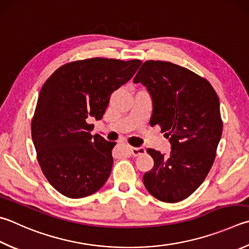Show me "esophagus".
<instances>
[{"instance_id": "esophagus-1", "label": "esophagus", "mask_w": 249, "mask_h": 249, "mask_svg": "<svg viewBox=\"0 0 249 249\" xmlns=\"http://www.w3.org/2000/svg\"><path fill=\"white\" fill-rule=\"evenodd\" d=\"M129 150H130V153H132L134 157H138V156H142V155H144V153H146V149L142 148V147H138V148L130 147Z\"/></svg>"}]
</instances>
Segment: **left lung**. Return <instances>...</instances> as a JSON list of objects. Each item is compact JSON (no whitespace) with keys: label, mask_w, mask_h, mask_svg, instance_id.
Returning <instances> with one entry per match:
<instances>
[{"label":"left lung","mask_w":249,"mask_h":249,"mask_svg":"<svg viewBox=\"0 0 249 249\" xmlns=\"http://www.w3.org/2000/svg\"><path fill=\"white\" fill-rule=\"evenodd\" d=\"M134 83L151 94L150 125H159L171 142L169 156L147 149L155 165L143 174L144 186L161 201L184 200L213 164L223 127L218 94L207 79L163 61L144 62Z\"/></svg>","instance_id":"1"}]
</instances>
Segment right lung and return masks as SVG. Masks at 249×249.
Listing matches in <instances>:
<instances>
[{
    "instance_id": "add662e5",
    "label": "right lung",
    "mask_w": 249,
    "mask_h": 249,
    "mask_svg": "<svg viewBox=\"0 0 249 249\" xmlns=\"http://www.w3.org/2000/svg\"><path fill=\"white\" fill-rule=\"evenodd\" d=\"M142 64L93 57L67 63L40 90L31 136L40 168L49 183L69 198L92 195L109 178L115 142L90 132L89 119L101 120L114 90Z\"/></svg>"
}]
</instances>
